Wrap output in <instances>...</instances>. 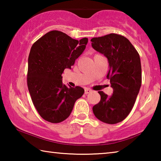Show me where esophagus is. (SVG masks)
I'll return each instance as SVG.
<instances>
[{
    "instance_id": "1",
    "label": "esophagus",
    "mask_w": 161,
    "mask_h": 161,
    "mask_svg": "<svg viewBox=\"0 0 161 161\" xmlns=\"http://www.w3.org/2000/svg\"><path fill=\"white\" fill-rule=\"evenodd\" d=\"M91 92H92V89H90L86 88V89H84V94H88L89 93H91Z\"/></svg>"
}]
</instances>
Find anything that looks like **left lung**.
<instances>
[{
  "label": "left lung",
  "mask_w": 161,
  "mask_h": 161,
  "mask_svg": "<svg viewBox=\"0 0 161 161\" xmlns=\"http://www.w3.org/2000/svg\"><path fill=\"white\" fill-rule=\"evenodd\" d=\"M91 41L92 47L108 59L109 70L107 77L113 88V94L109 97L98 92L101 100L92 110L103 123H119L130 112L140 90V56L129 40L122 35L111 33L93 37Z\"/></svg>",
  "instance_id": "1"
}]
</instances>
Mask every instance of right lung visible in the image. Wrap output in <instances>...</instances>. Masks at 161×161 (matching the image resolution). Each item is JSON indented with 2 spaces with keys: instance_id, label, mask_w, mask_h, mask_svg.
Here are the masks:
<instances>
[{
  "instance_id": "right-lung-1",
  "label": "right lung",
  "mask_w": 161,
  "mask_h": 161,
  "mask_svg": "<svg viewBox=\"0 0 161 161\" xmlns=\"http://www.w3.org/2000/svg\"><path fill=\"white\" fill-rule=\"evenodd\" d=\"M88 42L80 41L61 31H53L37 40L28 57V87L32 103L43 119L56 124L70 115L76 101L82 96L80 86H67L62 74L71 69Z\"/></svg>"
}]
</instances>
